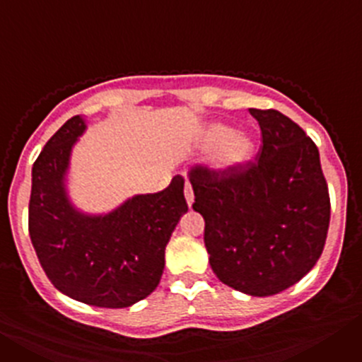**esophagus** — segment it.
Segmentation results:
<instances>
[{"instance_id":"obj_1","label":"esophagus","mask_w":362,"mask_h":362,"mask_svg":"<svg viewBox=\"0 0 362 362\" xmlns=\"http://www.w3.org/2000/svg\"><path fill=\"white\" fill-rule=\"evenodd\" d=\"M185 199H187L188 206H192V204H194V192H192V187L188 181L185 183Z\"/></svg>"}]
</instances>
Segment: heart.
Wrapping results in <instances>:
<instances>
[{"label": "heart", "mask_w": 362, "mask_h": 362, "mask_svg": "<svg viewBox=\"0 0 362 362\" xmlns=\"http://www.w3.org/2000/svg\"><path fill=\"white\" fill-rule=\"evenodd\" d=\"M196 148L210 153V168L217 174L239 170L255 156L254 137L225 123H209L197 130Z\"/></svg>", "instance_id": "obj_1"}]
</instances>
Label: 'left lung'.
I'll use <instances>...</instances> for the list:
<instances>
[{"mask_svg":"<svg viewBox=\"0 0 362 362\" xmlns=\"http://www.w3.org/2000/svg\"><path fill=\"white\" fill-rule=\"evenodd\" d=\"M263 148L255 163L214 174L194 168V210L221 283L255 297L290 288L315 267L330 225V197L315 143L277 110L250 108Z\"/></svg>","mask_w":362,"mask_h":362,"instance_id":"8db88e82","label":"left lung"}]
</instances>
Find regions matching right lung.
<instances>
[{"instance_id": "add662e5", "label": "right lung", "mask_w": 362, "mask_h": 362, "mask_svg": "<svg viewBox=\"0 0 362 362\" xmlns=\"http://www.w3.org/2000/svg\"><path fill=\"white\" fill-rule=\"evenodd\" d=\"M85 130V117L66 121L32 166L30 241L59 292L99 308H127L161 281L165 248L188 210L185 181L175 175L165 190L136 194L110 212H83L66 183L72 150Z\"/></svg>"}]
</instances>
